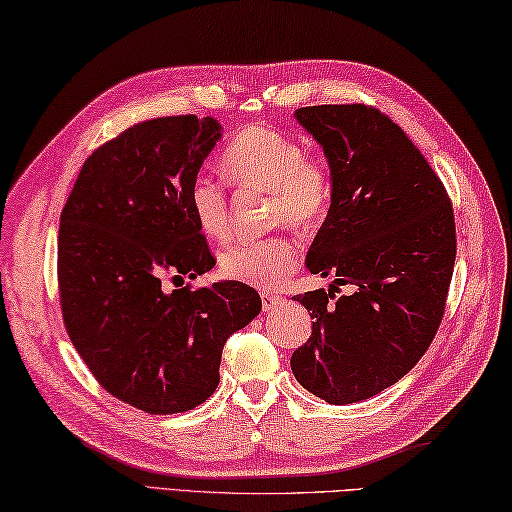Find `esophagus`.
<instances>
[{"instance_id": "esophagus-1", "label": "esophagus", "mask_w": 512, "mask_h": 512, "mask_svg": "<svg viewBox=\"0 0 512 512\" xmlns=\"http://www.w3.org/2000/svg\"><path fill=\"white\" fill-rule=\"evenodd\" d=\"M260 301H263V310L269 312V310H276V307L281 305V296L265 292V294H260Z\"/></svg>"}]
</instances>
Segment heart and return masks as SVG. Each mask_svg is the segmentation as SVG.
Instances as JSON below:
<instances>
[{"label":"heart","mask_w":512,"mask_h":512,"mask_svg":"<svg viewBox=\"0 0 512 512\" xmlns=\"http://www.w3.org/2000/svg\"><path fill=\"white\" fill-rule=\"evenodd\" d=\"M223 169L238 187L269 194V220H287L296 229H312L332 205L334 182L327 160L303 151L298 140L269 127H247L236 133L223 156ZM189 207L209 238L229 231V198L220 180L198 176L191 182ZM298 265V247L287 236L243 238L220 254V269L231 281L252 287H276Z\"/></svg>","instance_id":"b5f03b06"}]
</instances>
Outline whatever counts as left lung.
Returning a JSON list of instances; mask_svg holds the SVG:
<instances>
[{
  "label": "left lung",
  "mask_w": 512,
  "mask_h": 512,
  "mask_svg": "<svg viewBox=\"0 0 512 512\" xmlns=\"http://www.w3.org/2000/svg\"><path fill=\"white\" fill-rule=\"evenodd\" d=\"M294 118L332 171V205L305 267L334 283L294 296L314 323L289 363L307 392L345 406L397 383L435 339L455 269V216L428 160L379 109L321 104ZM336 284L353 292L334 299Z\"/></svg>",
  "instance_id": "8db88e82"
}]
</instances>
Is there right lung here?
Masks as SVG:
<instances>
[{
  "label": "right lung",
  "mask_w": 512,
  "mask_h": 512,
  "mask_svg": "<svg viewBox=\"0 0 512 512\" xmlns=\"http://www.w3.org/2000/svg\"><path fill=\"white\" fill-rule=\"evenodd\" d=\"M220 136L214 118L140 122L91 153L60 216L66 332L106 392L149 414L207 401L227 339L263 307L238 281L173 292L162 283L216 265L189 189Z\"/></svg>",
  "instance_id": "obj_1"
}]
</instances>
